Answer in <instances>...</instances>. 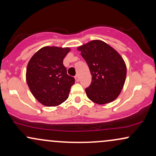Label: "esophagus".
I'll return each mask as SVG.
<instances>
[{"mask_svg": "<svg viewBox=\"0 0 156 156\" xmlns=\"http://www.w3.org/2000/svg\"><path fill=\"white\" fill-rule=\"evenodd\" d=\"M75 79H76V82H78L80 80V78H79V76H78V75H76V77H75Z\"/></svg>", "mask_w": 156, "mask_h": 156, "instance_id": "34e87169", "label": "esophagus"}]
</instances>
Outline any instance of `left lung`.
<instances>
[{
    "label": "left lung",
    "mask_w": 156,
    "mask_h": 156,
    "mask_svg": "<svg viewBox=\"0 0 156 156\" xmlns=\"http://www.w3.org/2000/svg\"><path fill=\"white\" fill-rule=\"evenodd\" d=\"M88 64L92 83L85 89L89 100L103 105L115 101L125 82L126 64L122 57L108 44L94 39L78 47Z\"/></svg>",
    "instance_id": "left-lung-1"
}]
</instances>
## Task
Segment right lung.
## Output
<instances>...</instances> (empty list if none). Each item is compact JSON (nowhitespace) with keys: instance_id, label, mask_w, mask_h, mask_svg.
Segmentation results:
<instances>
[{"instance_id":"obj_1","label":"right lung","mask_w":156,"mask_h":156,"mask_svg":"<svg viewBox=\"0 0 156 156\" xmlns=\"http://www.w3.org/2000/svg\"><path fill=\"white\" fill-rule=\"evenodd\" d=\"M69 48L45 46L28 62L26 82L34 97L45 106H57L67 99L75 79L63 64Z\"/></svg>"}]
</instances>
